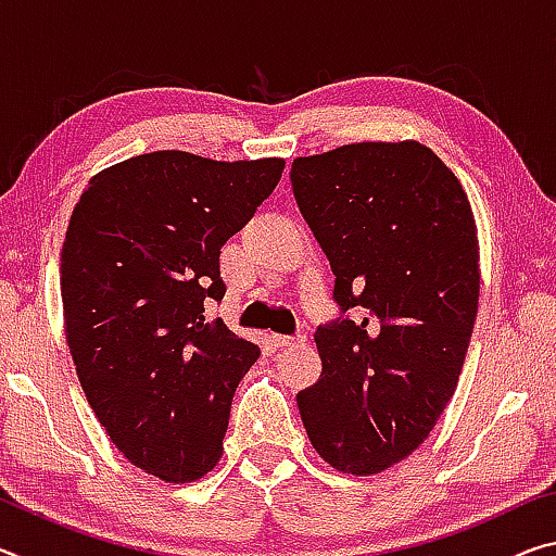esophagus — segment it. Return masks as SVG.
I'll return each instance as SVG.
<instances>
[{"label": "esophagus", "instance_id": "esophagus-1", "mask_svg": "<svg viewBox=\"0 0 556 556\" xmlns=\"http://www.w3.org/2000/svg\"><path fill=\"white\" fill-rule=\"evenodd\" d=\"M269 341L275 348H291V345H299L304 343V336H279V333H271Z\"/></svg>", "mask_w": 556, "mask_h": 556}]
</instances>
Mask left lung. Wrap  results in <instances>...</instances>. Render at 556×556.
<instances>
[{"label":"left lung","mask_w":556,"mask_h":556,"mask_svg":"<svg viewBox=\"0 0 556 556\" xmlns=\"http://www.w3.org/2000/svg\"><path fill=\"white\" fill-rule=\"evenodd\" d=\"M291 186L336 304L363 308L316 331L321 378L296 394L301 421L336 470L380 473L425 444L456 392L481 291L473 211L412 139L299 156Z\"/></svg>","instance_id":"left-lung-1"}]
</instances>
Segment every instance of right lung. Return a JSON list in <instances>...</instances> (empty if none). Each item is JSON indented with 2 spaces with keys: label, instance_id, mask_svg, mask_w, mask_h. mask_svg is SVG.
Instances as JSON below:
<instances>
[{
  "label": "right lung",
  "instance_id": "right-lung-1",
  "mask_svg": "<svg viewBox=\"0 0 556 556\" xmlns=\"http://www.w3.org/2000/svg\"><path fill=\"white\" fill-rule=\"evenodd\" d=\"M285 159L215 162L152 152L102 168L61 250L63 324L92 412L129 464L199 481L223 456L235 388L260 348L220 301V248L275 191Z\"/></svg>",
  "mask_w": 556,
  "mask_h": 556
}]
</instances>
